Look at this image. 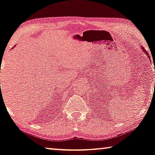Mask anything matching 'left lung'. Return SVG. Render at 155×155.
Wrapping results in <instances>:
<instances>
[{"label":"left lung","mask_w":155,"mask_h":155,"mask_svg":"<svg viewBox=\"0 0 155 155\" xmlns=\"http://www.w3.org/2000/svg\"><path fill=\"white\" fill-rule=\"evenodd\" d=\"M143 49H144V48L143 47ZM143 51H145V54H146V55H147V56H148V58H149V59H150V55H149V54H148V53H147V51H145V49H144L143 50Z\"/></svg>","instance_id":"8db88e82"}]
</instances>
